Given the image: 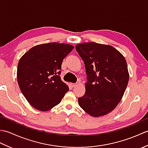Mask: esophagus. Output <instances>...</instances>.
<instances>
[{
    "label": "esophagus",
    "mask_w": 148,
    "mask_h": 148,
    "mask_svg": "<svg viewBox=\"0 0 148 148\" xmlns=\"http://www.w3.org/2000/svg\"><path fill=\"white\" fill-rule=\"evenodd\" d=\"M76 84H77V83H71V86L72 87H74V86H76Z\"/></svg>",
    "instance_id": "obj_1"
}]
</instances>
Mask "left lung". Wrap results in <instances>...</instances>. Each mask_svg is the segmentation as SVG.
I'll return each instance as SVG.
<instances>
[{
    "label": "left lung",
    "instance_id": "obj_1",
    "mask_svg": "<svg viewBox=\"0 0 148 148\" xmlns=\"http://www.w3.org/2000/svg\"><path fill=\"white\" fill-rule=\"evenodd\" d=\"M76 49L87 76L85 94L78 99L80 107L93 117L108 114L121 101L128 85L126 60L109 45L85 42L77 45Z\"/></svg>",
    "mask_w": 148,
    "mask_h": 148
}]
</instances>
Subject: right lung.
<instances>
[{
    "label": "right lung",
    "mask_w": 148,
    "mask_h": 148,
    "mask_svg": "<svg viewBox=\"0 0 148 148\" xmlns=\"http://www.w3.org/2000/svg\"><path fill=\"white\" fill-rule=\"evenodd\" d=\"M73 46L50 42L30 49L19 60L17 80L21 93L37 110L46 111L61 102L69 88L61 80L63 60Z\"/></svg>",
    "instance_id": "1"
}]
</instances>
